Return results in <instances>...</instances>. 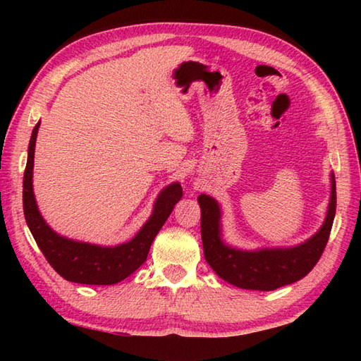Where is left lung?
<instances>
[{
	"mask_svg": "<svg viewBox=\"0 0 361 361\" xmlns=\"http://www.w3.org/2000/svg\"><path fill=\"white\" fill-rule=\"evenodd\" d=\"M331 176V200L323 226L309 240L291 248L243 251L229 247L221 240L219 203L212 197L202 194L198 204L202 209V242L206 262L221 279L247 290L270 291L302 279L317 265L331 235L336 209L335 176L334 173Z\"/></svg>",
	"mask_w": 361,
	"mask_h": 361,
	"instance_id": "obj_1",
	"label": "left lung"
}]
</instances>
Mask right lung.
I'll return each instance as SVG.
<instances>
[{
    "instance_id": "right-lung-1",
    "label": "right lung",
    "mask_w": 361,
    "mask_h": 361,
    "mask_svg": "<svg viewBox=\"0 0 361 361\" xmlns=\"http://www.w3.org/2000/svg\"><path fill=\"white\" fill-rule=\"evenodd\" d=\"M40 122L34 127L29 141L27 163L23 178V209L26 224L49 265L63 279L88 286H113L124 281L147 259L150 245L164 221L171 216L173 206L183 197L180 183H172L161 190L150 219L145 221L132 240L116 247H101L87 242H78L52 231L43 220L32 189L34 152Z\"/></svg>"
}]
</instances>
